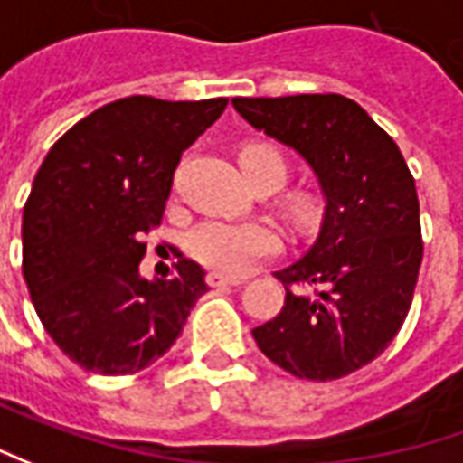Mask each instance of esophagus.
Returning a JSON list of instances; mask_svg holds the SVG:
<instances>
[{"instance_id": "34e87169", "label": "esophagus", "mask_w": 463, "mask_h": 463, "mask_svg": "<svg viewBox=\"0 0 463 463\" xmlns=\"http://www.w3.org/2000/svg\"><path fill=\"white\" fill-rule=\"evenodd\" d=\"M207 284H210L213 289H220V287H238V284H243V279H232V277H225V274L210 271V274H207Z\"/></svg>"}]
</instances>
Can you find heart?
<instances>
[{"label":"heart","instance_id":"1","mask_svg":"<svg viewBox=\"0 0 463 463\" xmlns=\"http://www.w3.org/2000/svg\"><path fill=\"white\" fill-rule=\"evenodd\" d=\"M241 166L250 182L287 179V158L277 146L269 143H250L241 151ZM295 215H310L315 210L312 194H295L289 200ZM281 248V238L274 225L263 220H222L213 217L204 220L200 228H194L189 238V253L204 266L215 269L228 277H243L253 266L269 256H274Z\"/></svg>","mask_w":463,"mask_h":463}]
</instances>
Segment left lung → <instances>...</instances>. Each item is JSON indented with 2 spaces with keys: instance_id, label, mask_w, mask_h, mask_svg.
<instances>
[{
  "instance_id": "1",
  "label": "left lung",
  "mask_w": 463,
  "mask_h": 463,
  "mask_svg": "<svg viewBox=\"0 0 463 463\" xmlns=\"http://www.w3.org/2000/svg\"><path fill=\"white\" fill-rule=\"evenodd\" d=\"M232 107L302 153L327 200L317 241L277 271L284 307L253 338L297 379L354 374L390 348L412 305L422 263L415 179L397 143L348 97H235Z\"/></svg>"
}]
</instances>
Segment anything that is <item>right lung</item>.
<instances>
[{
  "mask_svg": "<svg viewBox=\"0 0 463 463\" xmlns=\"http://www.w3.org/2000/svg\"><path fill=\"white\" fill-rule=\"evenodd\" d=\"M228 99L125 97L58 137L23 213V274L43 327L81 369L136 374L179 338L207 292L200 263L140 279L143 238L161 225L182 153Z\"/></svg>",
  "mask_w": 463,
  "mask_h": 463,
  "instance_id": "right-lung-1",
  "label": "right lung"
}]
</instances>
